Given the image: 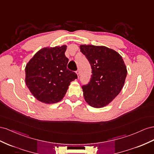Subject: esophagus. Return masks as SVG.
I'll return each instance as SVG.
<instances>
[{
  "instance_id": "34e87169",
  "label": "esophagus",
  "mask_w": 154,
  "mask_h": 154,
  "mask_svg": "<svg viewBox=\"0 0 154 154\" xmlns=\"http://www.w3.org/2000/svg\"><path fill=\"white\" fill-rule=\"evenodd\" d=\"M76 73H77V74L78 77H79V70H77V71L76 72Z\"/></svg>"
}]
</instances>
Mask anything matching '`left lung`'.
Wrapping results in <instances>:
<instances>
[{"label": "left lung", "mask_w": 154, "mask_h": 154, "mask_svg": "<svg viewBox=\"0 0 154 154\" xmlns=\"http://www.w3.org/2000/svg\"><path fill=\"white\" fill-rule=\"evenodd\" d=\"M81 51L89 61L91 76L83 85V95L91 106H106L120 93L127 69L122 57L115 50L103 46L81 45Z\"/></svg>", "instance_id": "1"}]
</instances>
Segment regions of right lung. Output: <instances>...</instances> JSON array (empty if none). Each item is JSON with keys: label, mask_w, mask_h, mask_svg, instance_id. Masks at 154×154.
<instances>
[{"label": "right lung", "mask_w": 154, "mask_h": 154, "mask_svg": "<svg viewBox=\"0 0 154 154\" xmlns=\"http://www.w3.org/2000/svg\"><path fill=\"white\" fill-rule=\"evenodd\" d=\"M66 46L44 48L36 53L25 68L26 84L37 100L46 104L63 99L70 82L77 75L67 68Z\"/></svg>", "instance_id": "right-lung-1"}]
</instances>
